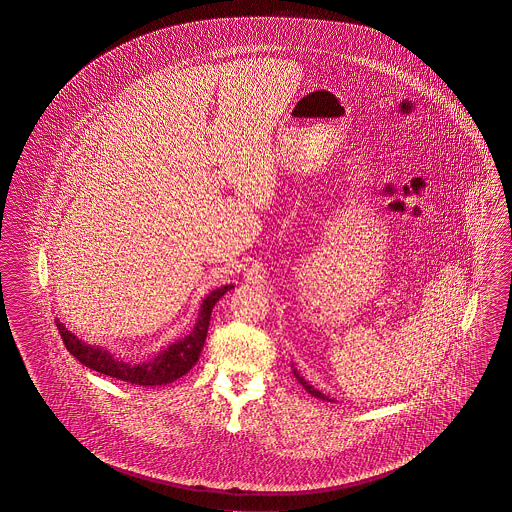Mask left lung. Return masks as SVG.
<instances>
[{"mask_svg": "<svg viewBox=\"0 0 512 512\" xmlns=\"http://www.w3.org/2000/svg\"><path fill=\"white\" fill-rule=\"evenodd\" d=\"M293 368V373H295L296 379H298V383L302 385V387L306 388L308 392H310L311 396H315V398H319V400H326V402H332L328 396H325L323 392H319L317 388L313 387V385H310V381H306L302 375H300V372L296 370L295 366H291Z\"/></svg>", "mask_w": 512, "mask_h": 512, "instance_id": "obj_1", "label": "left lung"}]
</instances>
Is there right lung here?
Instances as JSON below:
<instances>
[{
	"mask_svg": "<svg viewBox=\"0 0 512 512\" xmlns=\"http://www.w3.org/2000/svg\"><path fill=\"white\" fill-rule=\"evenodd\" d=\"M231 289H234L233 283L214 289L202 300L201 311H199L197 323L191 330V334H187L186 338H182V340L174 341L157 357L148 362H142V364H129L120 358H114V355L107 349L95 347V345L80 340L60 321H56V325H58L67 351L77 358L78 362H82L86 368L103 373V375H110L120 381H127L131 385H142V387L167 385V383L180 379L182 375H186L197 364V360L201 357L204 341H206V334H208L212 310H214L217 300Z\"/></svg>",
	"mask_w": 512,
	"mask_h": 512,
	"instance_id": "right-lung-1",
	"label": "right lung"
}]
</instances>
